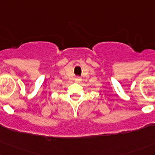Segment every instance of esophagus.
I'll list each match as a JSON object with an SVG mask.
<instances>
[{
  "label": "esophagus",
  "mask_w": 155,
  "mask_h": 155,
  "mask_svg": "<svg viewBox=\"0 0 155 155\" xmlns=\"http://www.w3.org/2000/svg\"><path fill=\"white\" fill-rule=\"evenodd\" d=\"M75 80H76V81H77V82H80V81H81V78L80 77H77V78H76Z\"/></svg>",
  "instance_id": "obj_1"
}]
</instances>
